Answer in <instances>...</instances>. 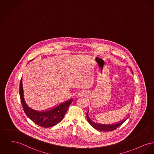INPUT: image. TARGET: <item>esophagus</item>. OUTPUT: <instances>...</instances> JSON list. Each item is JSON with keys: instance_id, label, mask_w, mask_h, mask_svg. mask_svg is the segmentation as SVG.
<instances>
[{"instance_id": "esophagus-1", "label": "esophagus", "mask_w": 154, "mask_h": 154, "mask_svg": "<svg viewBox=\"0 0 154 154\" xmlns=\"http://www.w3.org/2000/svg\"><path fill=\"white\" fill-rule=\"evenodd\" d=\"M78 95L79 97H82V96H84V95H85V93H84V92H80L79 94H78Z\"/></svg>"}]
</instances>
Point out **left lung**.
I'll return each instance as SVG.
<instances>
[{"label": "left lung", "instance_id": "1", "mask_svg": "<svg viewBox=\"0 0 154 154\" xmlns=\"http://www.w3.org/2000/svg\"><path fill=\"white\" fill-rule=\"evenodd\" d=\"M88 112L87 113V120L89 122V123L90 124L91 126L93 127L94 128H95L98 130H100V131H113V130L116 129L120 125H122L127 119V118L126 119H125V120L122 121V122H120L119 123H116L115 125H105L97 124V123H94L91 120L90 118H89V116H88Z\"/></svg>", "mask_w": 154, "mask_h": 154}]
</instances>
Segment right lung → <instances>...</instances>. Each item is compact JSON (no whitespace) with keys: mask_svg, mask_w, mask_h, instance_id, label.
I'll return each instance as SVG.
<instances>
[{"mask_svg":"<svg viewBox=\"0 0 154 154\" xmlns=\"http://www.w3.org/2000/svg\"><path fill=\"white\" fill-rule=\"evenodd\" d=\"M20 97L22 106L26 115L37 125L45 128L54 126L60 122L72 101V99L69 100L66 102H64L54 108L45 112L35 111L29 108L24 101L22 79L20 83Z\"/></svg>","mask_w":154,"mask_h":154,"instance_id":"add662e5","label":"right lung"}]
</instances>
